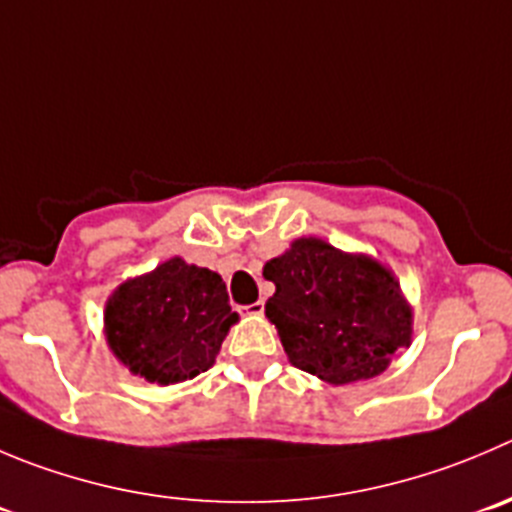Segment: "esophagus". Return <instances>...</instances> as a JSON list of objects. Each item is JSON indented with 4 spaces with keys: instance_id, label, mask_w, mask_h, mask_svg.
I'll list each match as a JSON object with an SVG mask.
<instances>
[{
    "instance_id": "34e87169",
    "label": "esophagus",
    "mask_w": 512,
    "mask_h": 512,
    "mask_svg": "<svg viewBox=\"0 0 512 512\" xmlns=\"http://www.w3.org/2000/svg\"><path fill=\"white\" fill-rule=\"evenodd\" d=\"M243 316H261L264 314V301H253V304L241 306Z\"/></svg>"
}]
</instances>
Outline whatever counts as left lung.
<instances>
[{
  "label": "left lung",
  "mask_w": 512,
  "mask_h": 512,
  "mask_svg": "<svg viewBox=\"0 0 512 512\" xmlns=\"http://www.w3.org/2000/svg\"><path fill=\"white\" fill-rule=\"evenodd\" d=\"M266 316L294 367L329 384L382 374L412 342V309L392 271L321 238H296L266 261Z\"/></svg>",
  "instance_id": "8db88e82"
}]
</instances>
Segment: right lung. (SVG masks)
Wrapping results in <instances>:
<instances>
[{
  "label": "right lung",
  "mask_w": 512,
  "mask_h": 512,
  "mask_svg": "<svg viewBox=\"0 0 512 512\" xmlns=\"http://www.w3.org/2000/svg\"><path fill=\"white\" fill-rule=\"evenodd\" d=\"M236 321L221 276L180 256L123 281L105 304L107 347L135 377L163 387L211 369Z\"/></svg>",
  "instance_id": "add662e5"
}]
</instances>
